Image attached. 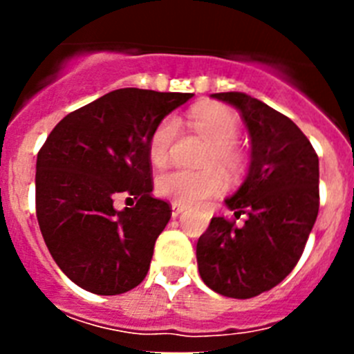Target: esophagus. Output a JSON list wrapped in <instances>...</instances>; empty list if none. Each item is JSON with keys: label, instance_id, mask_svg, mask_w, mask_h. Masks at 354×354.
Wrapping results in <instances>:
<instances>
[{"label": "esophagus", "instance_id": "obj_1", "mask_svg": "<svg viewBox=\"0 0 354 354\" xmlns=\"http://www.w3.org/2000/svg\"><path fill=\"white\" fill-rule=\"evenodd\" d=\"M184 211H186V207H184V205L177 204V202H174V204H171V216H174V218H177L179 214H183Z\"/></svg>", "mask_w": 354, "mask_h": 354}]
</instances>
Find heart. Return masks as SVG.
Wrapping results in <instances>:
<instances>
[{"label": "heart", "instance_id": "1", "mask_svg": "<svg viewBox=\"0 0 354 354\" xmlns=\"http://www.w3.org/2000/svg\"><path fill=\"white\" fill-rule=\"evenodd\" d=\"M192 118L193 124L207 134L212 142V149L205 159V165L211 168L198 171L175 168L159 175L158 179L159 195L180 205L202 204L223 192L227 180L220 168H216L214 165H220L228 174H237L245 165L243 150L236 143L241 133V122L232 109L223 104H202L193 109ZM177 133V117H167L159 122L149 142L150 159L156 165L167 161Z\"/></svg>", "mask_w": 354, "mask_h": 354}]
</instances>
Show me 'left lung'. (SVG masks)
<instances>
[{
  "instance_id": "8db88e82",
  "label": "left lung",
  "mask_w": 354,
  "mask_h": 354,
  "mask_svg": "<svg viewBox=\"0 0 354 354\" xmlns=\"http://www.w3.org/2000/svg\"><path fill=\"white\" fill-rule=\"evenodd\" d=\"M239 109L252 138L245 183L225 204L245 223L212 218L196 243L205 286L248 299L273 289L294 270L319 212V158L296 124L243 92L212 93Z\"/></svg>"
}]
</instances>
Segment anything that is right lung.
Returning a JSON list of instances; mask_svg holds the SVG:
<instances>
[{"instance_id": "right-lung-1", "label": "right lung", "mask_w": 354, "mask_h": 354, "mask_svg": "<svg viewBox=\"0 0 354 354\" xmlns=\"http://www.w3.org/2000/svg\"><path fill=\"white\" fill-rule=\"evenodd\" d=\"M193 93L120 88L68 113L37 156V220L49 253L81 289L101 296L143 282L171 207L152 196L149 142ZM129 194L133 208L113 200Z\"/></svg>"}]
</instances>
